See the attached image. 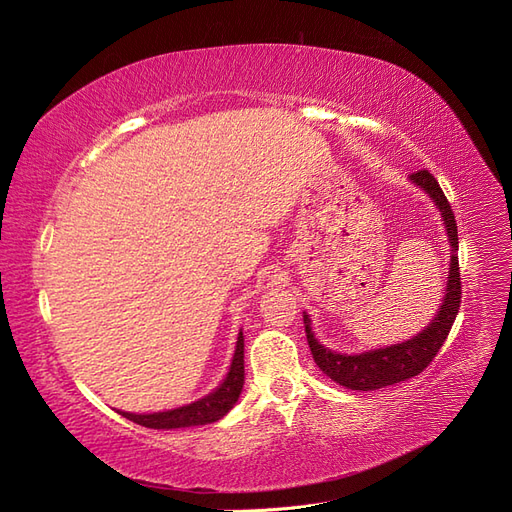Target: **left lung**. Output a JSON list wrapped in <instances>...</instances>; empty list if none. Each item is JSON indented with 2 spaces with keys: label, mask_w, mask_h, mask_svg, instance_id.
<instances>
[{
  "label": "left lung",
  "mask_w": 512,
  "mask_h": 512,
  "mask_svg": "<svg viewBox=\"0 0 512 512\" xmlns=\"http://www.w3.org/2000/svg\"><path fill=\"white\" fill-rule=\"evenodd\" d=\"M410 180L435 201L437 210H440L444 216V225H446L450 248H452L446 296L440 311H437V315L431 319V324L422 332H418L414 339L390 345V347H382V349H373V352L354 354V356L332 352V349L321 345L311 330L309 315H304L306 341H309L313 360L317 362V367L332 379V382H337L345 388L377 390V388H386L392 384L405 382V379L422 373L429 367L435 354L440 352V347L444 345L452 324H455V317L459 313L461 272H459V257H457L459 236H457L455 214H452L450 203L442 193L440 184H437V180L433 178V173H429L427 169H420L410 175Z\"/></svg>",
  "instance_id": "obj_1"
}]
</instances>
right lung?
Masks as SVG:
<instances>
[{
  "mask_svg": "<svg viewBox=\"0 0 512 512\" xmlns=\"http://www.w3.org/2000/svg\"><path fill=\"white\" fill-rule=\"evenodd\" d=\"M242 386H244V337L240 332L229 373L223 379V384L214 392H210L208 397H203L191 405H182L178 410H167V412H156V414H130V412H120V414L148 429H182V427L210 425V422L221 420L231 407L236 405Z\"/></svg>",
  "mask_w": 512,
  "mask_h": 512,
  "instance_id": "add662e5",
  "label": "right lung"
}]
</instances>
